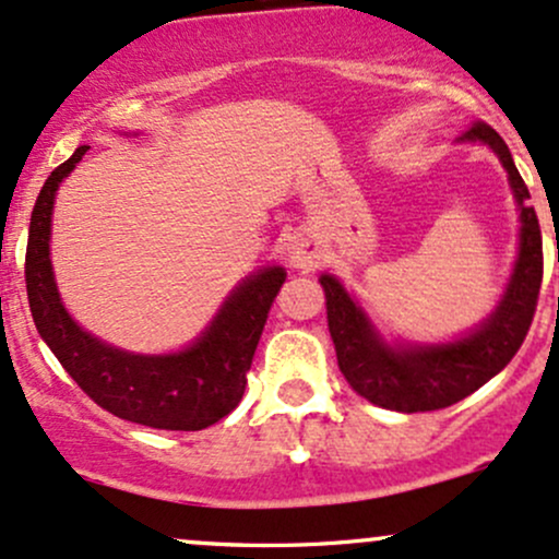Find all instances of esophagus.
Wrapping results in <instances>:
<instances>
[{"label": "esophagus", "instance_id": "34e87169", "mask_svg": "<svg viewBox=\"0 0 559 559\" xmlns=\"http://www.w3.org/2000/svg\"><path fill=\"white\" fill-rule=\"evenodd\" d=\"M289 257H292V265L294 267H312L316 265V251L305 238H294L289 243Z\"/></svg>", "mask_w": 559, "mask_h": 559}]
</instances>
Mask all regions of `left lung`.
<instances>
[{
    "instance_id": "obj_1",
    "label": "left lung",
    "mask_w": 559,
    "mask_h": 559,
    "mask_svg": "<svg viewBox=\"0 0 559 559\" xmlns=\"http://www.w3.org/2000/svg\"><path fill=\"white\" fill-rule=\"evenodd\" d=\"M464 140H480L496 151L509 175V186L520 204V257L504 299L475 334L451 345L392 349L373 334L364 310L349 299L334 275H321L326 292L329 331L336 347L340 371L358 395L373 406L416 414L449 408L493 379L514 358L533 316L544 278L542 228L528 204V186L520 177L501 134L486 121H475Z\"/></svg>"
}]
</instances>
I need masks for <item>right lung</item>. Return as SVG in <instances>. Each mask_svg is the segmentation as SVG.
<instances>
[{"label": "right lung", "instance_id": "right-lung-1", "mask_svg": "<svg viewBox=\"0 0 559 559\" xmlns=\"http://www.w3.org/2000/svg\"><path fill=\"white\" fill-rule=\"evenodd\" d=\"M84 153L87 145L47 177L31 212L26 292L36 329L73 382L108 414L156 429L195 432L210 427L228 416L247 390L251 358L286 273L265 267L243 281L206 334L177 355H132L103 345L71 321L50 265L55 190Z\"/></svg>", "mask_w": 559, "mask_h": 559}]
</instances>
